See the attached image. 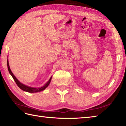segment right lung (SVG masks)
<instances>
[{
    "label": "right lung",
    "instance_id": "right-lung-1",
    "mask_svg": "<svg viewBox=\"0 0 126 126\" xmlns=\"http://www.w3.org/2000/svg\"><path fill=\"white\" fill-rule=\"evenodd\" d=\"M7 65H8V71H9V73L11 74V76H12L13 78L14 79V80L15 82H16V84H17V86H18L19 88L22 89V90L25 91V92H29V93H35V92H40V91H42L45 89L47 87L49 84H50V81L51 79H52V77H51L50 78L49 80L42 87H40V88H33V87H28L26 86V85H24L22 84V83H20L19 81L18 80V79H17L15 76L13 74V73H12L11 70H10V68L9 67V62H8V59L7 60Z\"/></svg>",
    "mask_w": 126,
    "mask_h": 126
}]
</instances>
